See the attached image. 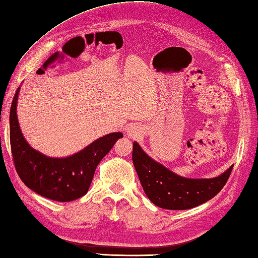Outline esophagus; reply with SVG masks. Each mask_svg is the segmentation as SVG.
Here are the masks:
<instances>
[{"instance_id": "1", "label": "esophagus", "mask_w": 258, "mask_h": 258, "mask_svg": "<svg viewBox=\"0 0 258 258\" xmlns=\"http://www.w3.org/2000/svg\"><path fill=\"white\" fill-rule=\"evenodd\" d=\"M140 133V128L135 125H130L127 127V135L128 137H137Z\"/></svg>"}]
</instances>
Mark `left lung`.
I'll use <instances>...</instances> for the list:
<instances>
[{
	"label": "left lung",
	"mask_w": 258,
	"mask_h": 258,
	"mask_svg": "<svg viewBox=\"0 0 258 258\" xmlns=\"http://www.w3.org/2000/svg\"><path fill=\"white\" fill-rule=\"evenodd\" d=\"M132 159L144 193L154 205L166 210H188L208 202L223 188L233 167L209 179L185 178L154 161L138 142L133 143Z\"/></svg>",
	"instance_id": "1"
}]
</instances>
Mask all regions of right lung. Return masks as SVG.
<instances>
[{"label": "right lung", "mask_w": 258, "mask_h": 258, "mask_svg": "<svg viewBox=\"0 0 258 258\" xmlns=\"http://www.w3.org/2000/svg\"><path fill=\"white\" fill-rule=\"evenodd\" d=\"M20 88L10 109V143L19 177L27 187L46 199L70 202L82 198L90 187L98 163L123 133L116 132L93 141L81 151L67 158H51L32 149L21 133L17 116Z\"/></svg>", "instance_id": "1"}]
</instances>
